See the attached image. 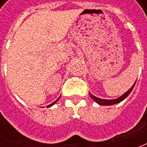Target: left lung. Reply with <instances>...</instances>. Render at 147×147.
<instances>
[{"label": "left lung", "mask_w": 147, "mask_h": 147, "mask_svg": "<svg viewBox=\"0 0 147 147\" xmlns=\"http://www.w3.org/2000/svg\"><path fill=\"white\" fill-rule=\"evenodd\" d=\"M136 81L135 82V83H134V85H133L131 87V89H129L127 92H125L124 94H123V95L120 96V98H118L117 99H113V100H107V99H102V98H97V97H95L94 95H93L91 93L89 92V94L90 96V98L94 101L95 102H97L98 105H115V104H117V103H119V102H122L123 100H124V99L126 98L127 96L129 95L130 93L131 92V90H133V88H134V86H135V85H136Z\"/></svg>", "instance_id": "1"}]
</instances>
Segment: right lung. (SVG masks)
Here are the masks:
<instances>
[{
    "label": "right lung",
    "instance_id": "obj_1",
    "mask_svg": "<svg viewBox=\"0 0 147 147\" xmlns=\"http://www.w3.org/2000/svg\"><path fill=\"white\" fill-rule=\"evenodd\" d=\"M59 98H60V97H59V98H58L57 99V100H56V101H55L54 102H53V103H52V104H50V105H47V106H46V107H47V108H49V107H51L52 105H53L55 104V103H56V102H57L58 100H59Z\"/></svg>",
    "mask_w": 147,
    "mask_h": 147
}]
</instances>
